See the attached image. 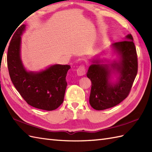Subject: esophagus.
<instances>
[{"mask_svg":"<svg viewBox=\"0 0 152 152\" xmlns=\"http://www.w3.org/2000/svg\"><path fill=\"white\" fill-rule=\"evenodd\" d=\"M76 72H77V74H78V76L85 75L86 73V67H85L84 64H82V65H80L78 68V69H77Z\"/></svg>","mask_w":152,"mask_h":152,"instance_id":"esophagus-1","label":"esophagus"}]
</instances>
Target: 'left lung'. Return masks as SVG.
I'll return each mask as SVG.
<instances>
[{
	"mask_svg": "<svg viewBox=\"0 0 152 152\" xmlns=\"http://www.w3.org/2000/svg\"><path fill=\"white\" fill-rule=\"evenodd\" d=\"M121 56L119 63L107 64H93L89 67L87 76L91 82L89 103L96 110H102L119 104L128 96L138 72V58L133 36L128 34L125 40L113 44ZM112 70L120 73L115 85L108 82Z\"/></svg>",
	"mask_w": 152,
	"mask_h": 152,
	"instance_id": "1",
	"label": "left lung"
}]
</instances>
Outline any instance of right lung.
<instances>
[{"mask_svg": "<svg viewBox=\"0 0 152 152\" xmlns=\"http://www.w3.org/2000/svg\"><path fill=\"white\" fill-rule=\"evenodd\" d=\"M25 25L12 37L7 53V64L12 82L28 104L51 111L62 104L67 86L66 76L69 65L55 64L42 72H28L20 59L21 35Z\"/></svg>", "mask_w": 152, "mask_h": 152, "instance_id": "obj_1", "label": "right lung"}]
</instances>
